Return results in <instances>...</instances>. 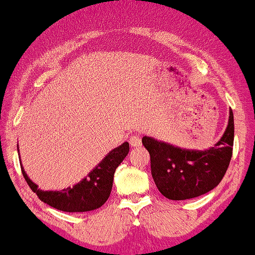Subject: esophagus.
Instances as JSON below:
<instances>
[{
  "instance_id": "34e87169",
  "label": "esophagus",
  "mask_w": 255,
  "mask_h": 255,
  "mask_svg": "<svg viewBox=\"0 0 255 255\" xmlns=\"http://www.w3.org/2000/svg\"><path fill=\"white\" fill-rule=\"evenodd\" d=\"M128 142H130V145L132 147L142 146V138H140L139 134H133V136H131Z\"/></svg>"
}]
</instances>
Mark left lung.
Returning <instances> with one entry per match:
<instances>
[{
    "label": "left lung",
    "instance_id": "obj_1",
    "mask_svg": "<svg viewBox=\"0 0 255 255\" xmlns=\"http://www.w3.org/2000/svg\"><path fill=\"white\" fill-rule=\"evenodd\" d=\"M234 117L229 110L228 125L214 146L191 150L144 136L150 153L156 187L169 200H188L208 193L221 182L233 152Z\"/></svg>",
    "mask_w": 255,
    "mask_h": 255
}]
</instances>
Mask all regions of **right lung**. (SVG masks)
Wrapping results in <instances>:
<instances>
[{
    "instance_id": "1",
    "label": "right lung",
    "mask_w": 255,
    "mask_h": 255,
    "mask_svg": "<svg viewBox=\"0 0 255 255\" xmlns=\"http://www.w3.org/2000/svg\"><path fill=\"white\" fill-rule=\"evenodd\" d=\"M128 150H130V146L128 142L115 147L104 157L98 165L94 166L86 177H84L73 187H68L62 190L40 189L39 185L28 177L21 162L20 164L24 180L42 202L62 212L83 213L98 209L108 201L112 190L116 169L127 157ZM18 157H20V152H18Z\"/></svg>"
}]
</instances>
